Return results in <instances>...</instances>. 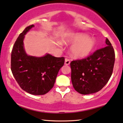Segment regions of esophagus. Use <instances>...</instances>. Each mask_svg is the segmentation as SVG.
I'll return each mask as SVG.
<instances>
[{
  "label": "esophagus",
  "instance_id": "esophagus-1",
  "mask_svg": "<svg viewBox=\"0 0 123 123\" xmlns=\"http://www.w3.org/2000/svg\"><path fill=\"white\" fill-rule=\"evenodd\" d=\"M70 61L69 59H65V65H69L70 64Z\"/></svg>",
  "mask_w": 123,
  "mask_h": 123
}]
</instances>
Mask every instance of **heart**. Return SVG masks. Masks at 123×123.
I'll list each match as a JSON object with an SVG mask.
<instances>
[{
    "instance_id": "1",
    "label": "heart",
    "mask_w": 123,
    "mask_h": 123,
    "mask_svg": "<svg viewBox=\"0 0 123 123\" xmlns=\"http://www.w3.org/2000/svg\"><path fill=\"white\" fill-rule=\"evenodd\" d=\"M62 42L65 43L74 42L70 47L71 54L77 58H82L88 55L93 50L96 43L93 37H88L82 32L68 34L63 38Z\"/></svg>"
}]
</instances>
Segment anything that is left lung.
Segmentation results:
<instances>
[{"instance_id":"8db88e82","label":"left lung","mask_w":123,"mask_h":123,"mask_svg":"<svg viewBox=\"0 0 123 123\" xmlns=\"http://www.w3.org/2000/svg\"><path fill=\"white\" fill-rule=\"evenodd\" d=\"M106 47L81 60L71 62V79L77 92L82 94L97 92L108 82L113 72L115 51L108 38Z\"/></svg>"}]
</instances>
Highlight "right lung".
Listing matches in <instances>:
<instances>
[{"instance_id": "add662e5", "label": "right lung", "mask_w": 123, "mask_h": 123, "mask_svg": "<svg viewBox=\"0 0 123 123\" xmlns=\"http://www.w3.org/2000/svg\"><path fill=\"white\" fill-rule=\"evenodd\" d=\"M34 27L28 26L19 34L11 52V69L22 89L34 95H43L54 86L60 69L64 65V57L50 54L43 57L27 55L24 48L25 35Z\"/></svg>"}]
</instances>
